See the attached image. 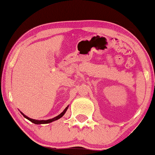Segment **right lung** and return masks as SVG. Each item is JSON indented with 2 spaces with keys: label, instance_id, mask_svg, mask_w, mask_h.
<instances>
[{
  "label": "right lung",
  "instance_id": "1",
  "mask_svg": "<svg viewBox=\"0 0 155 155\" xmlns=\"http://www.w3.org/2000/svg\"><path fill=\"white\" fill-rule=\"evenodd\" d=\"M68 107H66V108H65V109H64V110H63V111H62V113H61V114H60V115H58V116H56V117H54V118H51V119H48V120H35V119H32V118H28V116H26V115H24V114H23L22 112H21V114L22 115L24 116V117L26 118V119L29 120L30 121H31L32 123H34V124H49V123H51V122H52V121H56V120L59 119V118H60L61 117H62V116H64V114H65V112L67 111V110H68Z\"/></svg>",
  "mask_w": 155,
  "mask_h": 155
}]
</instances>
